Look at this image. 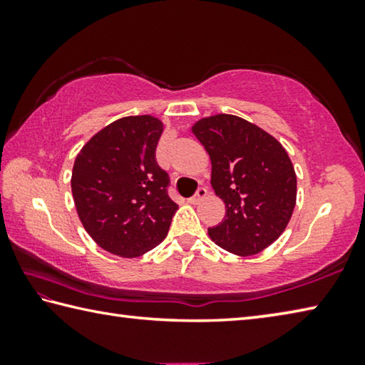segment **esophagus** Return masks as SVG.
Listing matches in <instances>:
<instances>
[{
	"label": "esophagus",
	"instance_id": "1",
	"mask_svg": "<svg viewBox=\"0 0 365 365\" xmlns=\"http://www.w3.org/2000/svg\"><path fill=\"white\" fill-rule=\"evenodd\" d=\"M206 195H207V190H206V187H200V188H197L196 193H195L193 196H191L188 201L191 202V205H197V202L205 200Z\"/></svg>",
	"mask_w": 365,
	"mask_h": 365
}]
</instances>
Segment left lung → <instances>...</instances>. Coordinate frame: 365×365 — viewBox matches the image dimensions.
<instances>
[{
	"instance_id": "obj_1",
	"label": "left lung",
	"mask_w": 365,
	"mask_h": 365,
	"mask_svg": "<svg viewBox=\"0 0 365 365\" xmlns=\"http://www.w3.org/2000/svg\"><path fill=\"white\" fill-rule=\"evenodd\" d=\"M193 133L212 163L211 185L225 202V219L209 228L220 248L251 256L285 230L296 205V174L279 141L242 117L219 114Z\"/></svg>"
}]
</instances>
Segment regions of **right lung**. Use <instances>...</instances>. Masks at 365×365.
<instances>
[{
    "label": "right lung",
    "mask_w": 365,
    "mask_h": 365,
    "mask_svg": "<svg viewBox=\"0 0 365 365\" xmlns=\"http://www.w3.org/2000/svg\"><path fill=\"white\" fill-rule=\"evenodd\" d=\"M163 123L123 117L98 132L73 163L72 195L95 242L113 255L137 257L163 242L178 209L170 178L156 160Z\"/></svg>",
    "instance_id": "1"
}]
</instances>
